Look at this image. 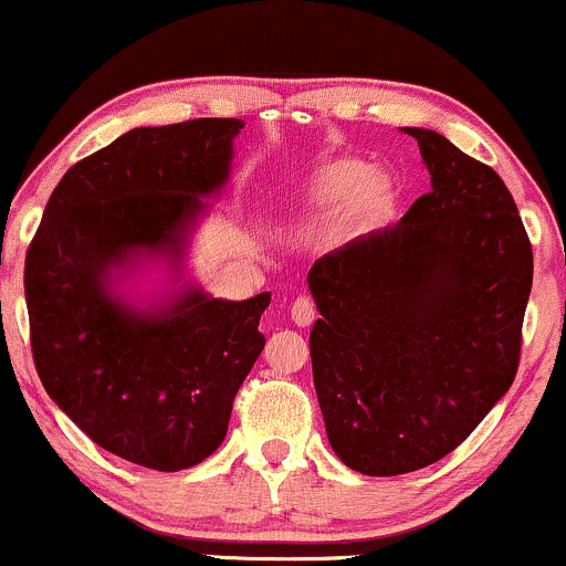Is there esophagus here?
I'll return each mask as SVG.
<instances>
[{
	"label": "esophagus",
	"instance_id": "34e87169",
	"mask_svg": "<svg viewBox=\"0 0 566 566\" xmlns=\"http://www.w3.org/2000/svg\"><path fill=\"white\" fill-rule=\"evenodd\" d=\"M290 314H292V322H295L297 327H308V324L316 319L314 303H311V297H305V295H297L295 297V303H292Z\"/></svg>",
	"mask_w": 566,
	"mask_h": 566
}]
</instances>
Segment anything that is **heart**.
Here are the masks:
<instances>
[{
    "mask_svg": "<svg viewBox=\"0 0 566 566\" xmlns=\"http://www.w3.org/2000/svg\"><path fill=\"white\" fill-rule=\"evenodd\" d=\"M305 216L333 212V233L337 239L361 237L380 229L396 207V186L391 175L367 167L361 159L343 157L316 167L301 188Z\"/></svg>",
    "mask_w": 566,
    "mask_h": 566,
    "instance_id": "1",
    "label": "heart"
}]
</instances>
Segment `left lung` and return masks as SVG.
Listing matches in <instances>:
<instances>
[{
    "mask_svg": "<svg viewBox=\"0 0 566 566\" xmlns=\"http://www.w3.org/2000/svg\"><path fill=\"white\" fill-rule=\"evenodd\" d=\"M407 135L431 191L308 271L327 439L367 476L426 469L471 437L516 378L532 290V244L503 178L433 129Z\"/></svg>",
    "mask_w": 566,
    "mask_h": 566,
    "instance_id": "8db88e82",
    "label": "left lung"
}]
</instances>
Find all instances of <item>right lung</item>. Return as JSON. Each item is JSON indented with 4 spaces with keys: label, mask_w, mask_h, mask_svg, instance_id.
Here are the masks:
<instances>
[{
    "label": "right lung",
    "mask_w": 566,
    "mask_h": 566,
    "mask_svg": "<svg viewBox=\"0 0 566 566\" xmlns=\"http://www.w3.org/2000/svg\"><path fill=\"white\" fill-rule=\"evenodd\" d=\"M242 119L138 127L76 161L25 252L31 354L44 391L103 450L154 471L212 454L265 337L271 295L188 290L138 314L106 290L129 252H178L201 199L229 178Z\"/></svg>",
    "instance_id": "right-lung-1"
}]
</instances>
